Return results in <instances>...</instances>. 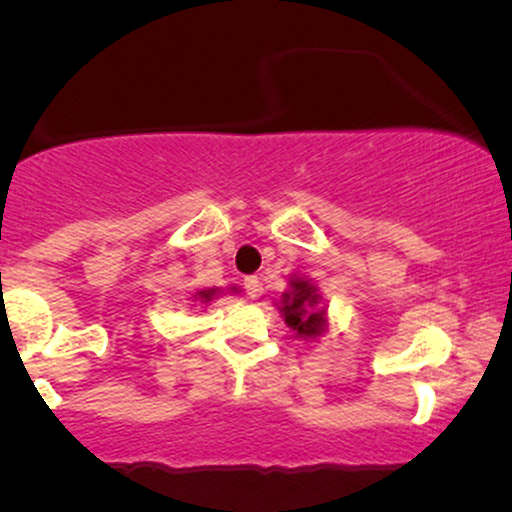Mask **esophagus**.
<instances>
[{
    "label": "esophagus",
    "mask_w": 512,
    "mask_h": 512,
    "mask_svg": "<svg viewBox=\"0 0 512 512\" xmlns=\"http://www.w3.org/2000/svg\"><path fill=\"white\" fill-rule=\"evenodd\" d=\"M245 291H248L250 298H260V293H262L260 276H248V279H245Z\"/></svg>",
    "instance_id": "1"
}]
</instances>
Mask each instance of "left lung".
I'll use <instances>...</instances> for the list:
<instances>
[{
  "instance_id": "1",
  "label": "left lung",
  "mask_w": 512,
  "mask_h": 512,
  "mask_svg": "<svg viewBox=\"0 0 512 512\" xmlns=\"http://www.w3.org/2000/svg\"><path fill=\"white\" fill-rule=\"evenodd\" d=\"M276 305L298 339H317L327 332V308L313 279L293 274L289 289L281 293Z\"/></svg>"
}]
</instances>
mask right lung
Segmentation results:
<instances>
[{
  "label": "right lung",
  "mask_w": 512,
  "mask_h": 512,
  "mask_svg": "<svg viewBox=\"0 0 512 512\" xmlns=\"http://www.w3.org/2000/svg\"><path fill=\"white\" fill-rule=\"evenodd\" d=\"M228 291H233V293H236L238 289H236V286H233V289H228ZM219 293H221V289H202V291H197L195 296H192V298H195V301H199V303H204V305H207V303L214 301V298L219 296Z\"/></svg>",
  "instance_id": "obj_1"
}]
</instances>
